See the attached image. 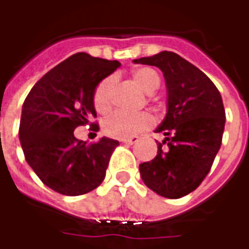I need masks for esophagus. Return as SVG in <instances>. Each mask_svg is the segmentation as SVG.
Instances as JSON below:
<instances>
[{"mask_svg":"<svg viewBox=\"0 0 249 249\" xmlns=\"http://www.w3.org/2000/svg\"><path fill=\"white\" fill-rule=\"evenodd\" d=\"M139 138L138 136H131V138H126V139H122L121 142H123L124 144H128V145H132V144H135V142H138Z\"/></svg>","mask_w":249,"mask_h":249,"instance_id":"obj_1","label":"esophagus"}]
</instances>
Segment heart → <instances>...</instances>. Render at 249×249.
Here are the masks:
<instances>
[{"label": "heart", "instance_id": "1", "mask_svg": "<svg viewBox=\"0 0 249 249\" xmlns=\"http://www.w3.org/2000/svg\"><path fill=\"white\" fill-rule=\"evenodd\" d=\"M135 83L146 93L155 92L161 84V79L157 71L152 67H142L132 75ZM115 78L107 76L98 83L93 93V104L96 110L105 114L113 105V92H114ZM155 123V118L149 113H126V111H114L104 121V132L115 139H126L135 136L139 132L151 128Z\"/></svg>", "mask_w": 249, "mask_h": 249}]
</instances>
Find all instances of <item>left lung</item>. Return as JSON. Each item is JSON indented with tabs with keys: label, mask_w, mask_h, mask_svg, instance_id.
Instances as JSON below:
<instances>
[{
	"label": "left lung",
	"mask_w": 249,
	"mask_h": 249,
	"mask_svg": "<svg viewBox=\"0 0 249 249\" xmlns=\"http://www.w3.org/2000/svg\"><path fill=\"white\" fill-rule=\"evenodd\" d=\"M159 67L167 87V114L156 132L159 142L152 161L140 163L142 182L156 194L179 198L197 188L211 171L225 130V107L214 83L173 52L135 59Z\"/></svg>",
	"instance_id": "obj_1"
}]
</instances>
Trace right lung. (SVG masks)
<instances>
[{"label":"right lung","instance_id":"1","mask_svg":"<svg viewBox=\"0 0 249 249\" xmlns=\"http://www.w3.org/2000/svg\"><path fill=\"white\" fill-rule=\"evenodd\" d=\"M119 66L118 61L76 53L48 71L24 100L19 126L23 153L40 180L58 194H88L105 179L119 142L103 138L88 145L74 130L96 118L94 89ZM89 126L97 132L98 123Z\"/></svg>","mask_w":249,"mask_h":249}]
</instances>
